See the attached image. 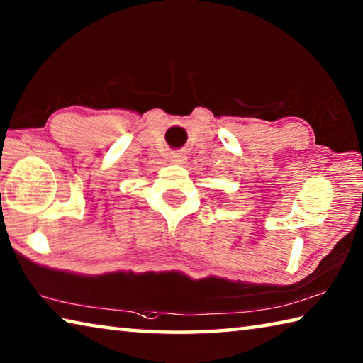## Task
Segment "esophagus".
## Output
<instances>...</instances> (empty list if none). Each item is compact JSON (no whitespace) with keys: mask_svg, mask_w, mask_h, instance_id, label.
<instances>
[{"mask_svg":"<svg viewBox=\"0 0 363 363\" xmlns=\"http://www.w3.org/2000/svg\"><path fill=\"white\" fill-rule=\"evenodd\" d=\"M171 163L173 164H186V162H187V157H186V153L184 152H173L171 153Z\"/></svg>","mask_w":363,"mask_h":363,"instance_id":"obj_1","label":"esophagus"}]
</instances>
